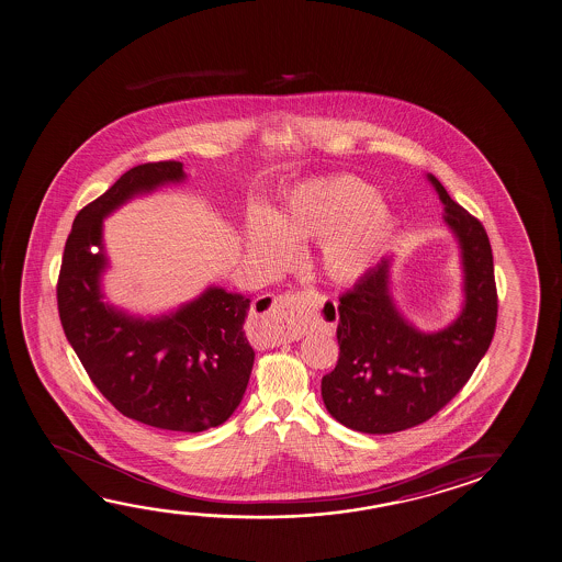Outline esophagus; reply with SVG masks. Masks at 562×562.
<instances>
[{
    "mask_svg": "<svg viewBox=\"0 0 562 562\" xmlns=\"http://www.w3.org/2000/svg\"><path fill=\"white\" fill-rule=\"evenodd\" d=\"M257 313L260 319H257V328L265 337L272 335V328L268 325L267 319H262L265 315H282L285 317V327L282 330L284 338H297L303 330V305L302 297L297 294L285 295H262L257 300Z\"/></svg>",
    "mask_w": 562,
    "mask_h": 562,
    "instance_id": "esophagus-1",
    "label": "esophagus"
}]
</instances>
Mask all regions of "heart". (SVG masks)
<instances>
[{"mask_svg":"<svg viewBox=\"0 0 562 562\" xmlns=\"http://www.w3.org/2000/svg\"><path fill=\"white\" fill-rule=\"evenodd\" d=\"M397 225L395 210L375 196L372 184L335 175L288 190L268 216H250L245 243L250 259L277 272L294 259V243L321 239V272L335 284L348 285L380 262Z\"/></svg>","mask_w":562,"mask_h":562,"instance_id":"obj_1","label":"heart"}]
</instances>
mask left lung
Segmentation results:
<instances>
[{
  "label": "left lung",
  "mask_w": 562,
  "mask_h": 562,
  "mask_svg": "<svg viewBox=\"0 0 562 562\" xmlns=\"http://www.w3.org/2000/svg\"><path fill=\"white\" fill-rule=\"evenodd\" d=\"M458 241L461 312L438 330H420L391 292L395 255L381 259L340 297L337 368L321 381L330 416L363 434H393L432 418L458 395L486 355L496 327L493 249L479 220L426 175Z\"/></svg>",
  "instance_id": "obj_1"
}]
</instances>
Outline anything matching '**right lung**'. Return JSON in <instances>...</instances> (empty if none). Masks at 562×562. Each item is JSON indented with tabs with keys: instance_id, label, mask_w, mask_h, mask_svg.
<instances>
[{
	"instance_id": "1",
	"label": "right lung",
	"mask_w": 562,
	"mask_h": 562,
	"mask_svg": "<svg viewBox=\"0 0 562 562\" xmlns=\"http://www.w3.org/2000/svg\"><path fill=\"white\" fill-rule=\"evenodd\" d=\"M184 181L181 161L138 165L79 212L61 259L58 312L69 345L116 411L161 430L196 434L224 424L245 395L255 362L243 330L250 297L212 284L177 310L142 317L103 292L104 217Z\"/></svg>"
}]
</instances>
